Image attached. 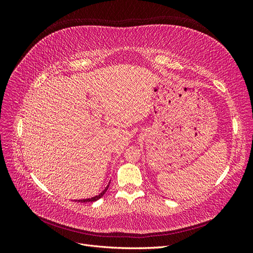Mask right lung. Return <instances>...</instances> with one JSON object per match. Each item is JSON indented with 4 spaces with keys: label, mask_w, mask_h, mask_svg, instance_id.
Returning a JSON list of instances; mask_svg holds the SVG:
<instances>
[{
    "label": "right lung",
    "mask_w": 253,
    "mask_h": 253,
    "mask_svg": "<svg viewBox=\"0 0 253 253\" xmlns=\"http://www.w3.org/2000/svg\"><path fill=\"white\" fill-rule=\"evenodd\" d=\"M108 189H109V185L106 186V188L102 191V192L99 194V195H96V196H94V197H91V198H86V200H78L77 202H80V203H89V202H96V201H98L99 198H101L102 196H103V194L106 192V191H108Z\"/></svg>",
    "instance_id": "1"
}]
</instances>
